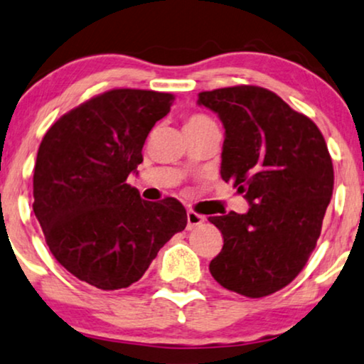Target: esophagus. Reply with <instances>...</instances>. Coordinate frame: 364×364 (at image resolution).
Here are the masks:
<instances>
[{"mask_svg": "<svg viewBox=\"0 0 364 364\" xmlns=\"http://www.w3.org/2000/svg\"><path fill=\"white\" fill-rule=\"evenodd\" d=\"M204 220H205L204 215L196 214V212L188 210V212H187V230L196 229L197 225H200L202 223H204Z\"/></svg>", "mask_w": 364, "mask_h": 364, "instance_id": "1", "label": "esophagus"}]
</instances>
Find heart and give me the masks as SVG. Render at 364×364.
Masks as SVG:
<instances>
[{"label":"heart","instance_id":"heart-1","mask_svg":"<svg viewBox=\"0 0 364 364\" xmlns=\"http://www.w3.org/2000/svg\"><path fill=\"white\" fill-rule=\"evenodd\" d=\"M210 122L212 120L205 115H192V117H188V119H187L186 127H200V125L210 124Z\"/></svg>","mask_w":364,"mask_h":364}]
</instances>
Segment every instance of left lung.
Returning <instances> with one entry per match:
<instances>
[{
    "label": "left lung",
    "mask_w": 364,
    "mask_h": 364,
    "mask_svg": "<svg viewBox=\"0 0 364 364\" xmlns=\"http://www.w3.org/2000/svg\"><path fill=\"white\" fill-rule=\"evenodd\" d=\"M224 125L220 177L249 202L245 214L209 217L223 251L209 264L225 289L262 297L299 274L333 196V162L313 120L261 87L199 93Z\"/></svg>",
    "instance_id": "1"
}]
</instances>
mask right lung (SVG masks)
Returning a JSON list of instances; mask_svg holds the SVG:
<instances>
[{
	"label": "right lung",
	"mask_w": 364,
	"mask_h": 364,
	"mask_svg": "<svg viewBox=\"0 0 364 364\" xmlns=\"http://www.w3.org/2000/svg\"><path fill=\"white\" fill-rule=\"evenodd\" d=\"M173 102L152 90H110L50 127L36 155L33 212L61 266L103 291L129 287L187 225L177 199L149 202L127 183Z\"/></svg>",
	"instance_id": "add662e5"
}]
</instances>
